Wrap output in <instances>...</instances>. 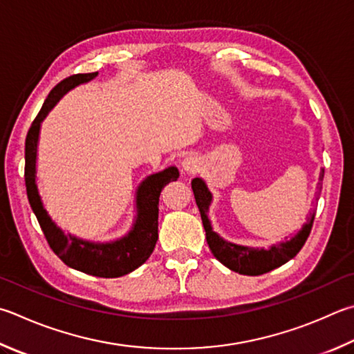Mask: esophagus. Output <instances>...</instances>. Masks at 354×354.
<instances>
[{
  "label": "esophagus",
  "mask_w": 354,
  "mask_h": 354,
  "mask_svg": "<svg viewBox=\"0 0 354 354\" xmlns=\"http://www.w3.org/2000/svg\"><path fill=\"white\" fill-rule=\"evenodd\" d=\"M181 165H183V170L187 173V175H195V173L199 170V160L194 156L185 158L181 162Z\"/></svg>",
  "instance_id": "obj_1"
}]
</instances>
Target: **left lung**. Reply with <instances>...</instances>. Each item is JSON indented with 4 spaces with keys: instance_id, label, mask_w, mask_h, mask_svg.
<instances>
[{
    "instance_id": "left-lung-1",
    "label": "left lung",
    "mask_w": 354,
    "mask_h": 354,
    "mask_svg": "<svg viewBox=\"0 0 354 354\" xmlns=\"http://www.w3.org/2000/svg\"><path fill=\"white\" fill-rule=\"evenodd\" d=\"M322 179L324 175L320 176V181ZM192 190H194L195 201L199 209V214H201L203 226L205 230V240H207L212 254L215 255L218 261H221L224 266L229 268L230 271H235L243 275H261L272 271V269L285 265L286 261L294 259L299 254V250L304 248L308 236H310L314 214L308 218L306 224L299 230L297 235H294L289 241L274 244L269 249L248 248L226 241L216 232H214L209 221L207 212L212 203V194L209 192L207 185H205L201 178H195L192 179Z\"/></svg>"
}]
</instances>
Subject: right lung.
Segmentation results:
<instances>
[{
  "instance_id": "1",
  "label": "right lung",
  "mask_w": 354,
  "mask_h": 354,
  "mask_svg": "<svg viewBox=\"0 0 354 354\" xmlns=\"http://www.w3.org/2000/svg\"><path fill=\"white\" fill-rule=\"evenodd\" d=\"M97 74L99 73L71 75L68 79L62 80L48 94L40 113L37 114V118L32 122L28 136H26L24 181L30 207L34 210L43 234L46 236L54 254L65 265L77 269V271L95 275V277L114 279L134 271V269L144 265L149 260L158 241L160 190L170 181H176L179 171L176 167H169V169L150 175L145 181H142L136 192V221H134L130 232L120 240L111 243L86 241L77 239L75 235L65 234L53 221L46 209L43 207L41 198L38 195L35 184V159L40 125L63 94L69 91L71 88L80 85V83L93 80Z\"/></svg>"
}]
</instances>
